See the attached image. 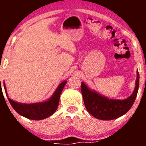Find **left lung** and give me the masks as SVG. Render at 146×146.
Listing matches in <instances>:
<instances>
[{"label": "left lung", "instance_id": "left-lung-1", "mask_svg": "<svg viewBox=\"0 0 146 146\" xmlns=\"http://www.w3.org/2000/svg\"><path fill=\"white\" fill-rule=\"evenodd\" d=\"M139 72H137L136 86L133 94L124 100L109 99L91 91L84 82L81 83V91L85 106L91 115L97 119L113 120L122 116L130 110L136 99L139 88Z\"/></svg>", "mask_w": 146, "mask_h": 146}]
</instances>
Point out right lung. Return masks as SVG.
<instances>
[{
  "label": "right lung",
  "instance_id": "1",
  "mask_svg": "<svg viewBox=\"0 0 146 146\" xmlns=\"http://www.w3.org/2000/svg\"><path fill=\"white\" fill-rule=\"evenodd\" d=\"M1 79V78H0ZM66 82H61L57 88L52 96L48 101L44 102L41 103H34V104H21L13 101L11 99H9V103L11 107L15 109V111L20 114V115L25 117L28 119L31 120H42L47 117L52 115L57 110L59 104L60 94H61L64 87L65 86ZM1 85V80H0ZM5 87V83H3ZM6 92V90H5Z\"/></svg>",
  "mask_w": 146,
  "mask_h": 146
}]
</instances>
